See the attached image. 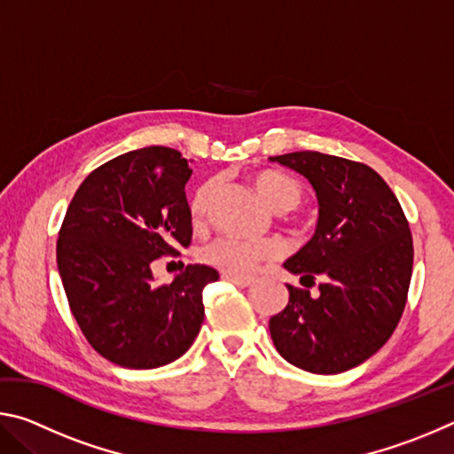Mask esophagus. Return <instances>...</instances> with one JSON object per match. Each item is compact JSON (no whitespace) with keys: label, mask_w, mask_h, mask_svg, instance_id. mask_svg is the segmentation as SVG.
Listing matches in <instances>:
<instances>
[{"label":"esophagus","mask_w":454,"mask_h":454,"mask_svg":"<svg viewBox=\"0 0 454 454\" xmlns=\"http://www.w3.org/2000/svg\"><path fill=\"white\" fill-rule=\"evenodd\" d=\"M224 280L232 282L238 288H248L254 284V278H244V276H232V274H224Z\"/></svg>","instance_id":"34e87169"}]
</instances>
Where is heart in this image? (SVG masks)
<instances>
[{"mask_svg": "<svg viewBox=\"0 0 454 454\" xmlns=\"http://www.w3.org/2000/svg\"><path fill=\"white\" fill-rule=\"evenodd\" d=\"M254 186L264 202L276 212L294 210L304 198L302 184L288 174L264 170L254 176ZM214 182H204L192 192L188 208L194 222L204 220L208 208ZM282 254V244L274 238L266 240H240V238L220 236L200 248V260L216 270L232 276H246L264 260H274Z\"/></svg>", "mask_w": 454, "mask_h": 454, "instance_id": "obj_1", "label": "heart"}]
</instances>
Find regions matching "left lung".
Returning <instances> with one entry per match:
<instances>
[{"label":"left lung","instance_id":"1","mask_svg":"<svg viewBox=\"0 0 454 454\" xmlns=\"http://www.w3.org/2000/svg\"><path fill=\"white\" fill-rule=\"evenodd\" d=\"M309 178L320 204L312 240L284 268L286 309L270 318L276 350L302 371L336 374L364 363L404 312L412 276V234L393 190L371 166L320 152L268 158ZM322 275L318 297L308 282Z\"/></svg>","mask_w":454,"mask_h":454}]
</instances>
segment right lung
Returning a JSON list of instances; mask_svg holds the SVG:
<instances>
[{
	"mask_svg": "<svg viewBox=\"0 0 454 454\" xmlns=\"http://www.w3.org/2000/svg\"><path fill=\"white\" fill-rule=\"evenodd\" d=\"M178 150H134L96 168L72 198L58 236V270L67 304L90 347L124 368L174 363L204 320L208 266L188 264L170 284H153L150 264L192 242Z\"/></svg>",
	"mask_w": 454,
	"mask_h": 454,
	"instance_id": "1",
	"label": "right lung"
}]
</instances>
